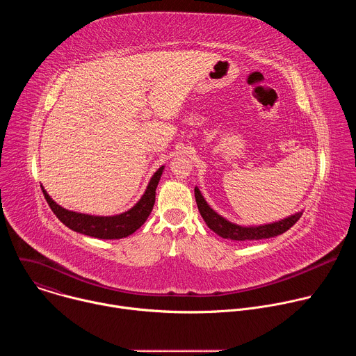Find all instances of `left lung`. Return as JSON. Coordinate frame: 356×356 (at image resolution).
<instances>
[{"mask_svg": "<svg viewBox=\"0 0 356 356\" xmlns=\"http://www.w3.org/2000/svg\"><path fill=\"white\" fill-rule=\"evenodd\" d=\"M194 195H195L198 211H200L202 220H204L206 224L209 225V228L213 229L217 235H220L225 239H231V241H258V239L277 236V235L286 232L287 229H290L300 220V217L302 214V211H298L293 216H289L280 221H275L270 224L243 227V225L234 224V222L228 221L227 218H224L222 216H220L218 213H216L207 204L206 198L202 197V194L197 186L194 187Z\"/></svg>", "mask_w": 356, "mask_h": 356, "instance_id": "obj_1", "label": "left lung"}]
</instances>
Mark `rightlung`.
I'll list each match as a JSON object with an SVG mask.
<instances>
[{"mask_svg": "<svg viewBox=\"0 0 356 356\" xmlns=\"http://www.w3.org/2000/svg\"><path fill=\"white\" fill-rule=\"evenodd\" d=\"M165 166H161L150 177L147 187L136 204L125 213L117 216H90L66 210L52 200L42 186L43 195L54 214L70 229L98 239H121L134 234L147 220L155 206V194Z\"/></svg>", "mask_w": 356, "mask_h": 356, "instance_id": "obj_1", "label": "right lung"}]
</instances>
